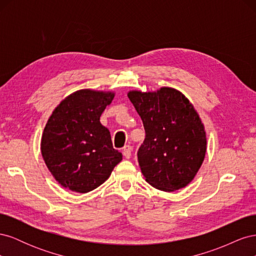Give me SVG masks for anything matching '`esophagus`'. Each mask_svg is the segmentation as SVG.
<instances>
[{"instance_id":"esophagus-1","label":"esophagus","mask_w":256,"mask_h":256,"mask_svg":"<svg viewBox=\"0 0 256 256\" xmlns=\"http://www.w3.org/2000/svg\"><path fill=\"white\" fill-rule=\"evenodd\" d=\"M131 154H132V147L130 145H126L122 150V154L125 156L126 159H129L131 157Z\"/></svg>"}]
</instances>
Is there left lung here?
I'll return each mask as SVG.
<instances>
[{"label": "left lung", "mask_w": 256, "mask_h": 256, "mask_svg": "<svg viewBox=\"0 0 256 256\" xmlns=\"http://www.w3.org/2000/svg\"><path fill=\"white\" fill-rule=\"evenodd\" d=\"M141 116L145 140L138 152L145 180L173 192L188 186L202 166L207 148L204 124L182 92L172 88L128 92Z\"/></svg>", "instance_id": "8db88e82"}]
</instances>
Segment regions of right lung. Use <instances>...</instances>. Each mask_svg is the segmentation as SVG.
Here are the masks:
<instances>
[{"instance_id":"1","label":"right lung","mask_w":256,"mask_h":256,"mask_svg":"<svg viewBox=\"0 0 256 256\" xmlns=\"http://www.w3.org/2000/svg\"><path fill=\"white\" fill-rule=\"evenodd\" d=\"M113 92L76 90L53 110L44 129L40 150L56 180L70 191L86 193L110 177L122 154L113 148L100 116Z\"/></svg>"}]
</instances>
